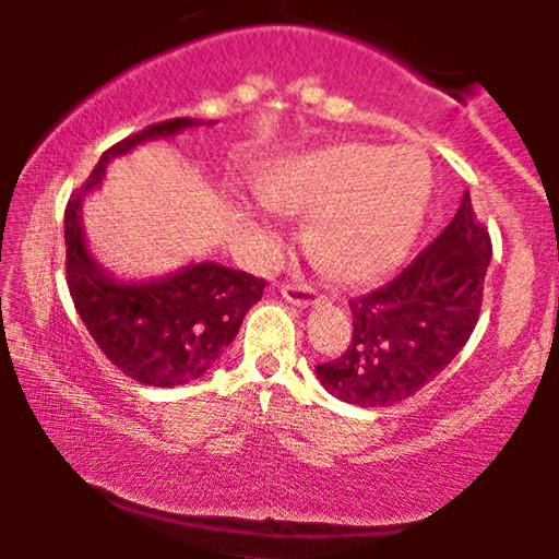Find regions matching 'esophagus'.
<instances>
[{"mask_svg":"<svg viewBox=\"0 0 559 559\" xmlns=\"http://www.w3.org/2000/svg\"><path fill=\"white\" fill-rule=\"evenodd\" d=\"M281 297H284L286 301H292V305H297V307H310V305H318V301H320V294L307 284H284V286H281Z\"/></svg>","mask_w":559,"mask_h":559,"instance_id":"1","label":"esophagus"}]
</instances>
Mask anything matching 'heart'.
<instances>
[{
	"label": "heart",
	"mask_w": 559,
	"mask_h": 559,
	"mask_svg": "<svg viewBox=\"0 0 559 559\" xmlns=\"http://www.w3.org/2000/svg\"><path fill=\"white\" fill-rule=\"evenodd\" d=\"M431 165L415 146L346 141L292 157L260 194L284 213H310L312 258L346 284H365L404 260L431 199Z\"/></svg>",
	"instance_id": "1"
}]
</instances>
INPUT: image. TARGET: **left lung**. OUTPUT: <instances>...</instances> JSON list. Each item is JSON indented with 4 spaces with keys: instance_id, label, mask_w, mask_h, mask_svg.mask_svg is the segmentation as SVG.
Returning a JSON list of instances; mask_svg holds the SVG:
<instances>
[{
    "instance_id": "8db88e82",
    "label": "left lung",
    "mask_w": 559,
    "mask_h": 559,
    "mask_svg": "<svg viewBox=\"0 0 559 559\" xmlns=\"http://www.w3.org/2000/svg\"><path fill=\"white\" fill-rule=\"evenodd\" d=\"M489 230L471 194L452 223L386 286L349 301L352 342L316 373L329 394L389 407L431 383L467 344L480 316Z\"/></svg>"
}]
</instances>
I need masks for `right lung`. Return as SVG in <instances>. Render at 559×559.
Wrapping results in <instances>:
<instances>
[{"label":"right lung","mask_w":559,"mask_h":559,"mask_svg":"<svg viewBox=\"0 0 559 559\" xmlns=\"http://www.w3.org/2000/svg\"><path fill=\"white\" fill-rule=\"evenodd\" d=\"M197 126L204 123L173 118L118 141L99 157L66 210V273L75 310L107 360L144 386H183L207 373L265 288L262 278L217 262H189L152 281H120L88 252L81 202L99 189L110 159L144 141L170 139Z\"/></svg>","instance_id":"right-lung-1"}]
</instances>
